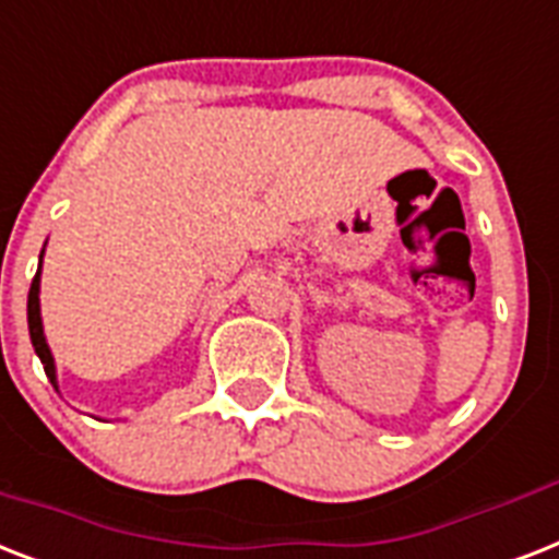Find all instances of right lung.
I'll return each mask as SVG.
<instances>
[{
  "label": "right lung",
  "mask_w": 559,
  "mask_h": 559,
  "mask_svg": "<svg viewBox=\"0 0 559 559\" xmlns=\"http://www.w3.org/2000/svg\"><path fill=\"white\" fill-rule=\"evenodd\" d=\"M28 330H31V344H34L36 356H39V361H43L45 367V376L51 379V384H57L53 358H51V350H48V344H45L43 319H39V272L34 275V284H31V293H28Z\"/></svg>",
  "instance_id": "right-lung-1"
}]
</instances>
